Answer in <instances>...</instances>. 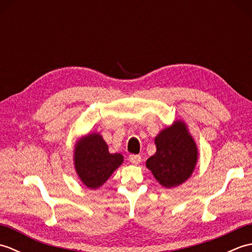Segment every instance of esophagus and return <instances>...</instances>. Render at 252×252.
<instances>
[{
  "label": "esophagus",
  "mask_w": 252,
  "mask_h": 252,
  "mask_svg": "<svg viewBox=\"0 0 252 252\" xmlns=\"http://www.w3.org/2000/svg\"><path fill=\"white\" fill-rule=\"evenodd\" d=\"M129 160H130V162L133 164H138L142 161V158L140 155H131V156L129 157Z\"/></svg>",
  "instance_id": "esophagus-1"
}]
</instances>
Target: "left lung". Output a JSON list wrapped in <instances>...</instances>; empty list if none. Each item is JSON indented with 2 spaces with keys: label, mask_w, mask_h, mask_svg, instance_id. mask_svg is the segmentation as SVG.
Returning <instances> with one entry per match:
<instances>
[{
  "label": "left lung",
  "mask_w": 252,
  "mask_h": 252,
  "mask_svg": "<svg viewBox=\"0 0 252 252\" xmlns=\"http://www.w3.org/2000/svg\"><path fill=\"white\" fill-rule=\"evenodd\" d=\"M157 151L146 161L160 185L165 189L189 180L198 161V148L184 121L175 120L155 137Z\"/></svg>",
  "instance_id": "left-lung-1"
}]
</instances>
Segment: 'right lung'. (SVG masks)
<instances>
[{"label":"right lung","instance_id":"add662e5","mask_svg":"<svg viewBox=\"0 0 252 252\" xmlns=\"http://www.w3.org/2000/svg\"><path fill=\"white\" fill-rule=\"evenodd\" d=\"M122 162V155L110 154L108 145L99 133H89L74 145V169L80 181L88 189H96L100 187Z\"/></svg>","mask_w":252,"mask_h":252}]
</instances>
